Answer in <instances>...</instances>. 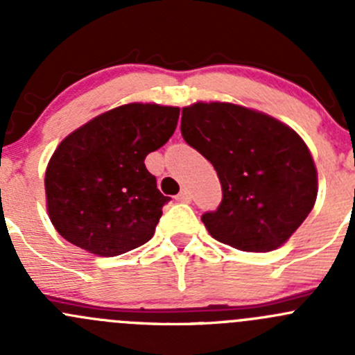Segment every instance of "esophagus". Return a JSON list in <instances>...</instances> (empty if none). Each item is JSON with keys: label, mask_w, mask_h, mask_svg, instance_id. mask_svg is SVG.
<instances>
[{"label": "esophagus", "mask_w": 355, "mask_h": 355, "mask_svg": "<svg viewBox=\"0 0 355 355\" xmlns=\"http://www.w3.org/2000/svg\"><path fill=\"white\" fill-rule=\"evenodd\" d=\"M177 200H178V202H191V200H192L191 191H189V189H182L180 194L177 196Z\"/></svg>", "instance_id": "1"}]
</instances>
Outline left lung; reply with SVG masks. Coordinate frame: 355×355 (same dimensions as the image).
<instances>
[{
	"instance_id": "1",
	"label": "left lung",
	"mask_w": 355,
	"mask_h": 355,
	"mask_svg": "<svg viewBox=\"0 0 355 355\" xmlns=\"http://www.w3.org/2000/svg\"><path fill=\"white\" fill-rule=\"evenodd\" d=\"M180 130L220 178L223 200L202 214L211 237L245 252L284 245L318 196L316 164L302 137L263 111L220 101L185 106Z\"/></svg>"
}]
</instances>
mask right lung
Instances as JSON below:
<instances>
[{"instance_id": "1", "label": "right lung", "mask_w": 355, "mask_h": 355, "mask_svg": "<svg viewBox=\"0 0 355 355\" xmlns=\"http://www.w3.org/2000/svg\"><path fill=\"white\" fill-rule=\"evenodd\" d=\"M180 108L128 103L68 134L46 168L49 220L63 239L101 257L146 244L170 198L144 159L168 142Z\"/></svg>"}]
</instances>
